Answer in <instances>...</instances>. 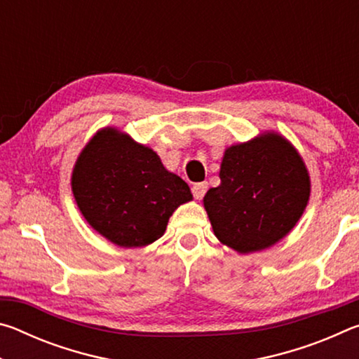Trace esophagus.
Returning <instances> with one entry per match:
<instances>
[{
    "mask_svg": "<svg viewBox=\"0 0 359 359\" xmlns=\"http://www.w3.org/2000/svg\"><path fill=\"white\" fill-rule=\"evenodd\" d=\"M205 191H208V184H205V182H199V184H194L191 187V193L194 199H201L205 194Z\"/></svg>",
    "mask_w": 359,
    "mask_h": 359,
    "instance_id": "esophagus-1",
    "label": "esophagus"
}]
</instances>
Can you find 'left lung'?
<instances>
[{
	"mask_svg": "<svg viewBox=\"0 0 359 359\" xmlns=\"http://www.w3.org/2000/svg\"><path fill=\"white\" fill-rule=\"evenodd\" d=\"M222 184L204 196L218 241L239 253L285 238L306 209L311 180L287 139L267 133L224 151Z\"/></svg>",
	"mask_w": 359,
	"mask_h": 359,
	"instance_id": "left-lung-1",
	"label": "left lung"
}]
</instances>
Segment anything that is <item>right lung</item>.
Segmentation results:
<instances>
[{
  "label": "right lung",
  "mask_w": 359,
  "mask_h": 359,
  "mask_svg": "<svg viewBox=\"0 0 359 359\" xmlns=\"http://www.w3.org/2000/svg\"><path fill=\"white\" fill-rule=\"evenodd\" d=\"M72 193L85 220L126 248L160 239L172 212L193 198L154 150L114 128L96 133L79 155Z\"/></svg>",
  "instance_id": "obj_1"
}]
</instances>
